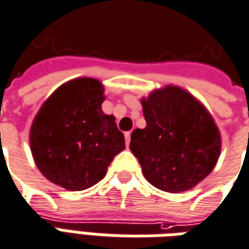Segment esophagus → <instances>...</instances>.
Masks as SVG:
<instances>
[{
	"label": "esophagus",
	"instance_id": "esophagus-1",
	"mask_svg": "<svg viewBox=\"0 0 249 249\" xmlns=\"http://www.w3.org/2000/svg\"><path fill=\"white\" fill-rule=\"evenodd\" d=\"M130 142V132H125V144L126 145H129Z\"/></svg>",
	"mask_w": 249,
	"mask_h": 249
}]
</instances>
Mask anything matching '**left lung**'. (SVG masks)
<instances>
[{
    "label": "left lung",
    "mask_w": 249,
    "mask_h": 249,
    "mask_svg": "<svg viewBox=\"0 0 249 249\" xmlns=\"http://www.w3.org/2000/svg\"><path fill=\"white\" fill-rule=\"evenodd\" d=\"M144 129L130 135L129 148L149 183L168 193L193 189L214 168L221 136L202 104L168 85L142 98Z\"/></svg>",
    "instance_id": "8db88e82"
}]
</instances>
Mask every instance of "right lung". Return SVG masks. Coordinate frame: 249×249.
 <instances>
[{"label": "right lung", "mask_w": 249, "mask_h": 249, "mask_svg": "<svg viewBox=\"0 0 249 249\" xmlns=\"http://www.w3.org/2000/svg\"><path fill=\"white\" fill-rule=\"evenodd\" d=\"M104 100L98 79L76 78L56 89L40 107L29 142L36 166L52 183L71 191L89 189L125 148L114 117L101 109Z\"/></svg>", "instance_id": "add662e5"}]
</instances>
